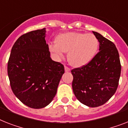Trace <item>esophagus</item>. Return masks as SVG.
<instances>
[{
  "label": "esophagus",
  "mask_w": 128,
  "mask_h": 128,
  "mask_svg": "<svg viewBox=\"0 0 128 128\" xmlns=\"http://www.w3.org/2000/svg\"><path fill=\"white\" fill-rule=\"evenodd\" d=\"M70 70V68H68V66H65V72H69Z\"/></svg>",
  "instance_id": "obj_1"
}]
</instances>
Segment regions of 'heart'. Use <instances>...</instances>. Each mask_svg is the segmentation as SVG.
Masks as SVG:
<instances>
[{"label":"heart","mask_w":128,"mask_h":128,"mask_svg":"<svg viewBox=\"0 0 128 128\" xmlns=\"http://www.w3.org/2000/svg\"><path fill=\"white\" fill-rule=\"evenodd\" d=\"M56 43L49 44L50 52L58 60L63 59L65 52H68V62L75 67L87 65L94 58L99 48L98 38L91 33H62L56 38Z\"/></svg>","instance_id":"obj_1"}]
</instances>
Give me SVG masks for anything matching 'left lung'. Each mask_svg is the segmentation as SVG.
Masks as SVG:
<instances>
[{"label":"left lung","instance_id":"1","mask_svg":"<svg viewBox=\"0 0 128 128\" xmlns=\"http://www.w3.org/2000/svg\"><path fill=\"white\" fill-rule=\"evenodd\" d=\"M100 52L87 65L72 69V87L77 100L90 107L103 105L117 90L121 64L116 47L97 32Z\"/></svg>","mask_w":128,"mask_h":128}]
</instances>
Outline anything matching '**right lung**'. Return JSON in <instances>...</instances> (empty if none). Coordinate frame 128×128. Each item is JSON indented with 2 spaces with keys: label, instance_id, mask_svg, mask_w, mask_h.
<instances>
[{
  "label": "right lung",
  "instance_id": "add662e5",
  "mask_svg": "<svg viewBox=\"0 0 128 128\" xmlns=\"http://www.w3.org/2000/svg\"><path fill=\"white\" fill-rule=\"evenodd\" d=\"M45 28L22 35L14 44L8 62L12 90L22 103L41 108L51 103L65 72L63 64L50 58Z\"/></svg>",
  "mask_w": 128,
  "mask_h": 128
}]
</instances>
